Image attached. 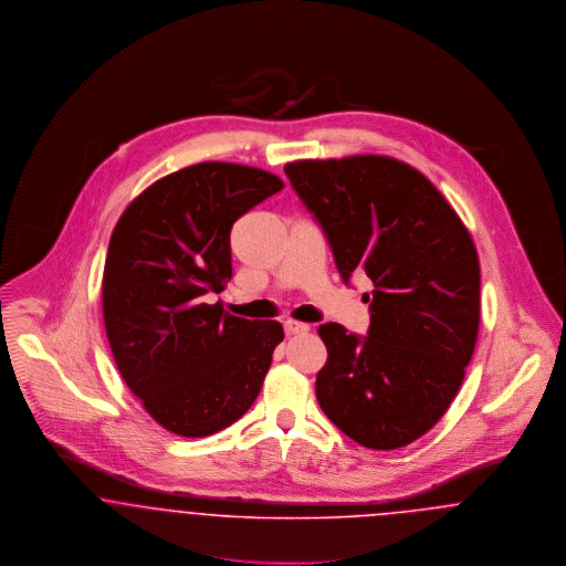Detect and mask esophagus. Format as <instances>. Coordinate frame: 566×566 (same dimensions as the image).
I'll list each match as a JSON object with an SVG mask.
<instances>
[{"instance_id": "esophagus-1", "label": "esophagus", "mask_w": 566, "mask_h": 566, "mask_svg": "<svg viewBox=\"0 0 566 566\" xmlns=\"http://www.w3.org/2000/svg\"><path fill=\"white\" fill-rule=\"evenodd\" d=\"M284 331H286V335H303V333L310 331V324L286 321V323H284Z\"/></svg>"}]
</instances>
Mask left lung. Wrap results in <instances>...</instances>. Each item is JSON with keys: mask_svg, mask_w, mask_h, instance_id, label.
<instances>
[{"mask_svg": "<svg viewBox=\"0 0 566 566\" xmlns=\"http://www.w3.org/2000/svg\"><path fill=\"white\" fill-rule=\"evenodd\" d=\"M318 220L344 282H374L365 337L318 326L316 376L326 418L356 443L397 450L431 431L454 401L480 328V259L467 227L418 169L358 155L284 167Z\"/></svg>", "mask_w": 566, "mask_h": 566, "instance_id": "1", "label": "left lung"}]
</instances>
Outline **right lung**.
<instances>
[{
    "label": "right lung",
    "mask_w": 566,
    "mask_h": 566,
    "mask_svg": "<svg viewBox=\"0 0 566 566\" xmlns=\"http://www.w3.org/2000/svg\"><path fill=\"white\" fill-rule=\"evenodd\" d=\"M284 182L235 163H197L157 180L118 218L104 268V323L116 367L163 429L208 437L254 403L275 321L206 303L231 280V227Z\"/></svg>",
    "instance_id": "obj_1"
}]
</instances>
